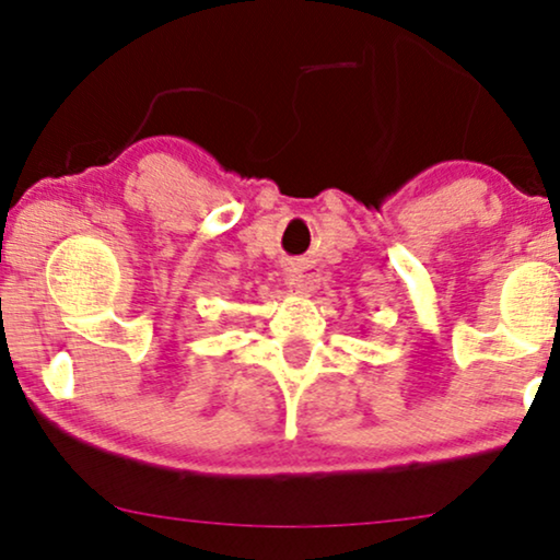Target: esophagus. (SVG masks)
I'll list each match as a JSON object with an SVG mask.
<instances>
[{"mask_svg":"<svg viewBox=\"0 0 560 560\" xmlns=\"http://www.w3.org/2000/svg\"><path fill=\"white\" fill-rule=\"evenodd\" d=\"M285 280L290 288L298 290V293H311V290H314V278H311V272L303 270V267H293V270H288Z\"/></svg>","mask_w":560,"mask_h":560,"instance_id":"1","label":"esophagus"}]
</instances>
